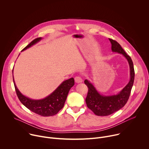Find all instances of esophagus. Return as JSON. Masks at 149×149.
<instances>
[{"mask_svg":"<svg viewBox=\"0 0 149 149\" xmlns=\"http://www.w3.org/2000/svg\"><path fill=\"white\" fill-rule=\"evenodd\" d=\"M75 81L77 82V83H81L82 82V79L81 77L78 76V77H75Z\"/></svg>","mask_w":149,"mask_h":149,"instance_id":"34e87169","label":"esophagus"}]
</instances>
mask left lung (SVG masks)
<instances>
[{"label":"left lung","mask_w":149,"mask_h":149,"mask_svg":"<svg viewBox=\"0 0 149 149\" xmlns=\"http://www.w3.org/2000/svg\"><path fill=\"white\" fill-rule=\"evenodd\" d=\"M113 52L122 54L127 60L130 67V79L123 90L116 95H104L100 94L93 84L88 80L85 79L84 83L88 88L86 102L88 109L95 115L106 116L110 115L122 109L128 101L134 80V70L133 61L121 45L113 39H109Z\"/></svg>","instance_id":"8db88e82"}]
</instances>
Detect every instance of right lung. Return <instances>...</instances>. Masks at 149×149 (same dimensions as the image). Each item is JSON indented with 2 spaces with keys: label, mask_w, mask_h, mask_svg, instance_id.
<instances>
[{
  "label": "right lung",
  "mask_w": 149,
  "mask_h": 149,
  "mask_svg": "<svg viewBox=\"0 0 149 149\" xmlns=\"http://www.w3.org/2000/svg\"><path fill=\"white\" fill-rule=\"evenodd\" d=\"M41 39L42 38L40 37L36 38L22 51L31 47ZM13 80L16 94L20 101L32 112L44 117L54 116L63 108L68 93L75 83L73 78H70L63 81L54 92L47 97L40 100H33L24 95L19 91L15 84L13 76Z\"/></svg>",
  "instance_id": "right-lung-1"
}]
</instances>
